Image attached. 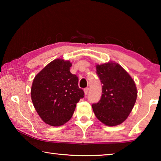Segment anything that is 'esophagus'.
Returning a JSON list of instances; mask_svg holds the SVG:
<instances>
[{
  "instance_id": "1",
  "label": "esophagus",
  "mask_w": 161,
  "mask_h": 161,
  "mask_svg": "<svg viewBox=\"0 0 161 161\" xmlns=\"http://www.w3.org/2000/svg\"><path fill=\"white\" fill-rule=\"evenodd\" d=\"M88 92H89V88H85L84 89V92L85 95H87V94H88Z\"/></svg>"
}]
</instances>
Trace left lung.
<instances>
[{"label": "left lung", "mask_w": 161, "mask_h": 161, "mask_svg": "<svg viewBox=\"0 0 161 161\" xmlns=\"http://www.w3.org/2000/svg\"><path fill=\"white\" fill-rule=\"evenodd\" d=\"M97 74L102 86L99 102L92 104L97 118L108 126L123 123L131 112L137 98L132 77L115 62L97 64Z\"/></svg>", "instance_id": "1"}]
</instances>
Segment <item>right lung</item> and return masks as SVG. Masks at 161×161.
<instances>
[{
    "label": "right lung",
    "instance_id": "right-lung-1",
    "mask_svg": "<svg viewBox=\"0 0 161 161\" xmlns=\"http://www.w3.org/2000/svg\"><path fill=\"white\" fill-rule=\"evenodd\" d=\"M69 60L56 59L35 76L31 99L38 115L52 126H59L72 118L76 104L84 97L79 79L70 72Z\"/></svg>",
    "mask_w": 161,
    "mask_h": 161
}]
</instances>
